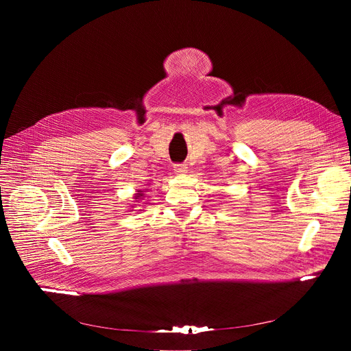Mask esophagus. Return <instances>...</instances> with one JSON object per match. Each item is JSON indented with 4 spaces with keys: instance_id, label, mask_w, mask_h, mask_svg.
I'll return each instance as SVG.
<instances>
[{
    "instance_id": "1",
    "label": "esophagus",
    "mask_w": 351,
    "mask_h": 351,
    "mask_svg": "<svg viewBox=\"0 0 351 351\" xmlns=\"http://www.w3.org/2000/svg\"><path fill=\"white\" fill-rule=\"evenodd\" d=\"M175 172H176L178 175L186 173V172H188V166H186V165H183V163H180V165H175Z\"/></svg>"
}]
</instances>
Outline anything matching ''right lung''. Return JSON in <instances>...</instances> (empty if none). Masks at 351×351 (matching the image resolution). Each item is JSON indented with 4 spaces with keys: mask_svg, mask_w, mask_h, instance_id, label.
<instances>
[{
    "mask_svg": "<svg viewBox=\"0 0 351 351\" xmlns=\"http://www.w3.org/2000/svg\"><path fill=\"white\" fill-rule=\"evenodd\" d=\"M145 191H146V189H145ZM145 191H136L138 193H135V196H134L135 202H141V200H143V192H145ZM135 206H136V205H134L132 208H135ZM131 212H132V210H131Z\"/></svg>",
    "mask_w": 351,
    "mask_h": 351,
    "instance_id": "right-lung-1",
    "label": "right lung"
}]
</instances>
